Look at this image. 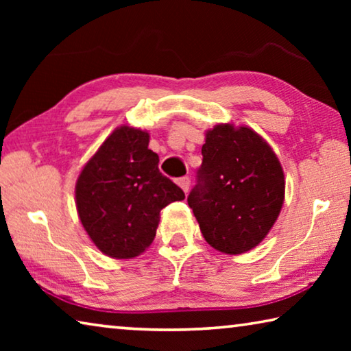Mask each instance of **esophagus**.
<instances>
[{"label":"esophagus","instance_id":"esophagus-1","mask_svg":"<svg viewBox=\"0 0 351 351\" xmlns=\"http://www.w3.org/2000/svg\"><path fill=\"white\" fill-rule=\"evenodd\" d=\"M176 182H178V186H180L184 190V192H186V193L189 192V187H190V178L189 176H182Z\"/></svg>","mask_w":351,"mask_h":351}]
</instances>
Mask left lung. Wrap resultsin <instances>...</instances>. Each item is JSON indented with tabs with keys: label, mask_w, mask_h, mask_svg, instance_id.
<instances>
[{
	"label": "left lung",
	"mask_w": 351,
	"mask_h": 351,
	"mask_svg": "<svg viewBox=\"0 0 351 351\" xmlns=\"http://www.w3.org/2000/svg\"><path fill=\"white\" fill-rule=\"evenodd\" d=\"M203 164L187 203L212 247L251 251L268 235L285 198L282 165L271 147L247 127L221 123L206 133Z\"/></svg>",
	"instance_id": "left-lung-1"
}]
</instances>
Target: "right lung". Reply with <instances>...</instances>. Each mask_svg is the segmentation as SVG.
Listing matches in <instances>:
<instances>
[{"label":"right lung","mask_w":351,"mask_h":351,"mask_svg":"<svg viewBox=\"0 0 351 351\" xmlns=\"http://www.w3.org/2000/svg\"><path fill=\"white\" fill-rule=\"evenodd\" d=\"M148 133L121 127L86 162L75 184L83 228L94 245L112 258L144 252L156 235L159 212L186 195L159 171Z\"/></svg>","instance_id":"1"}]
</instances>
